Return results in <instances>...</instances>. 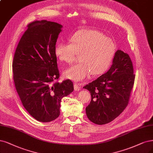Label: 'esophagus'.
Wrapping results in <instances>:
<instances>
[{
    "instance_id": "1",
    "label": "esophagus",
    "mask_w": 153,
    "mask_h": 153,
    "mask_svg": "<svg viewBox=\"0 0 153 153\" xmlns=\"http://www.w3.org/2000/svg\"><path fill=\"white\" fill-rule=\"evenodd\" d=\"M74 89L75 91H79L80 90V83H75L74 84Z\"/></svg>"
}]
</instances>
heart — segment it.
<instances>
[{
  "mask_svg": "<svg viewBox=\"0 0 153 153\" xmlns=\"http://www.w3.org/2000/svg\"><path fill=\"white\" fill-rule=\"evenodd\" d=\"M71 44L57 43L54 49L56 56L61 61L71 64L76 55L80 54L78 63L68 68L63 75L76 82L82 81L92 75L106 71L111 64L117 47L114 42L102 33L95 30H82L70 39Z\"/></svg>",
  "mask_w": 153,
  "mask_h": 153,
  "instance_id": "obj_1",
  "label": "heart"
}]
</instances>
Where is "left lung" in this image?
<instances>
[{"instance_id":"obj_1","label":"left lung","mask_w":153,"mask_h":153,"mask_svg":"<svg viewBox=\"0 0 153 153\" xmlns=\"http://www.w3.org/2000/svg\"><path fill=\"white\" fill-rule=\"evenodd\" d=\"M134 80L130 56L118 50L109 70L83 87L91 94V101L85 109L89 120L104 125L118 117L128 105Z\"/></svg>"}]
</instances>
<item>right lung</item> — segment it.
Listing matches in <instances>:
<instances>
[{
	"label": "right lung",
	"instance_id": "obj_1",
	"mask_svg": "<svg viewBox=\"0 0 153 153\" xmlns=\"http://www.w3.org/2000/svg\"><path fill=\"white\" fill-rule=\"evenodd\" d=\"M62 26L46 20L28 24L16 50L13 79L23 106L35 120L49 122L60 114L62 97L74 87L70 80L59 77L54 49Z\"/></svg>",
	"mask_w": 153,
	"mask_h": 153
}]
</instances>
